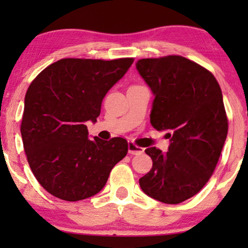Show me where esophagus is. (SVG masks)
Segmentation results:
<instances>
[{"label":"esophagus","mask_w":248,"mask_h":248,"mask_svg":"<svg viewBox=\"0 0 248 248\" xmlns=\"http://www.w3.org/2000/svg\"><path fill=\"white\" fill-rule=\"evenodd\" d=\"M143 151H144L143 148L138 147V145H135L134 143H132V142H130V143H128V154H131V155H141Z\"/></svg>","instance_id":"1"}]
</instances>
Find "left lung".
Returning a JSON list of instances; mask_svg holds the SVG:
<instances>
[{"instance_id":"1","label":"left lung","mask_w":248,"mask_h":248,"mask_svg":"<svg viewBox=\"0 0 248 248\" xmlns=\"http://www.w3.org/2000/svg\"><path fill=\"white\" fill-rule=\"evenodd\" d=\"M135 65L155 96L151 125L170 141L167 152L145 149L152 168L139 183L150 198L178 204L201 191L218 164L228 133L221 89L210 71L183 56Z\"/></svg>"}]
</instances>
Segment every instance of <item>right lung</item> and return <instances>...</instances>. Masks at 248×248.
<instances>
[{"label": "right lung", "instance_id": "right-lung-1", "mask_svg": "<svg viewBox=\"0 0 248 248\" xmlns=\"http://www.w3.org/2000/svg\"><path fill=\"white\" fill-rule=\"evenodd\" d=\"M133 59H63L30 83L21 121L23 149L31 171L50 194L64 201L96 195L111 169L127 154L123 138H88L108 90L124 77Z\"/></svg>", "mask_w": 248, "mask_h": 248}]
</instances>
